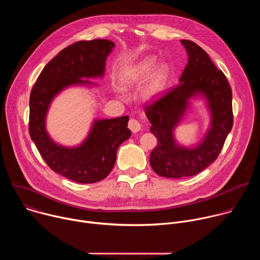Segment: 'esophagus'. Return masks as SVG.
I'll return each mask as SVG.
<instances>
[{
  "instance_id": "obj_1",
  "label": "esophagus",
  "mask_w": 260,
  "mask_h": 260,
  "mask_svg": "<svg viewBox=\"0 0 260 260\" xmlns=\"http://www.w3.org/2000/svg\"><path fill=\"white\" fill-rule=\"evenodd\" d=\"M128 128L133 132V133H138L140 129H141V123L137 120V119H135V118H133V119H131L129 121H128Z\"/></svg>"
}]
</instances>
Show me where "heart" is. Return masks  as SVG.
Returning <instances> with one entry per match:
<instances>
[{"instance_id": "heart-1", "label": "heart", "mask_w": 260, "mask_h": 260, "mask_svg": "<svg viewBox=\"0 0 260 260\" xmlns=\"http://www.w3.org/2000/svg\"><path fill=\"white\" fill-rule=\"evenodd\" d=\"M155 64L154 57H146L136 67L126 70L120 78V82L124 87H132L140 82H142L150 72L152 71ZM169 75V70L167 66H158L152 73V75L144 86L142 90V96L145 100H153L155 99L165 88L167 79Z\"/></svg>"}]
</instances>
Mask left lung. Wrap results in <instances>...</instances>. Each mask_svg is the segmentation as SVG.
Returning a JSON list of instances; mask_svg holds the SVG:
<instances>
[{"label": "left lung", "mask_w": 260, "mask_h": 260, "mask_svg": "<svg viewBox=\"0 0 260 260\" xmlns=\"http://www.w3.org/2000/svg\"><path fill=\"white\" fill-rule=\"evenodd\" d=\"M188 54V63L180 77V83L160 92L153 102H146L145 114L152 124L150 132L157 146L150 154L153 171L167 178L191 177L216 160L234 124L233 93L221 70H218L207 52L190 40H181ZM205 93L212 112V127L204 142L194 150L178 147L171 129L178 122L188 100L197 92Z\"/></svg>", "instance_id": "1"}]
</instances>
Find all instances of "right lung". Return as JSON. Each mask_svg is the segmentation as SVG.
<instances>
[{
	"mask_svg": "<svg viewBox=\"0 0 260 260\" xmlns=\"http://www.w3.org/2000/svg\"><path fill=\"white\" fill-rule=\"evenodd\" d=\"M114 47L109 40L78 41L62 49L42 70L29 96L28 133L47 166L77 183L105 179L116 161V151L132 133L128 116L94 122L87 140L79 147L54 144L45 132V115L53 96L63 87L87 83L81 78L102 76L108 54Z\"/></svg>",
	"mask_w": 260,
	"mask_h": 260,
	"instance_id": "1",
	"label": "right lung"
}]
</instances>
